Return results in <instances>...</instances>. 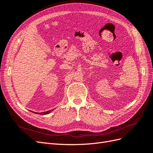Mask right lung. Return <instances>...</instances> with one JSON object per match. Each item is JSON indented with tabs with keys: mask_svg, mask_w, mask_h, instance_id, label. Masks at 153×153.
Instances as JSON below:
<instances>
[{
	"mask_svg": "<svg viewBox=\"0 0 153 153\" xmlns=\"http://www.w3.org/2000/svg\"><path fill=\"white\" fill-rule=\"evenodd\" d=\"M53 110H48V111H47V112H41V113H40V114H41V115H46V114H50L51 112H52V111ZM36 114H37V113H36Z\"/></svg>",
	"mask_w": 153,
	"mask_h": 153,
	"instance_id": "obj_1",
	"label": "right lung"
}]
</instances>
